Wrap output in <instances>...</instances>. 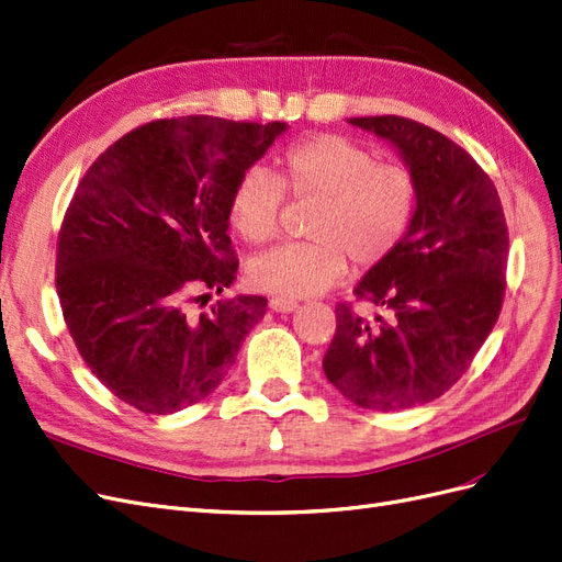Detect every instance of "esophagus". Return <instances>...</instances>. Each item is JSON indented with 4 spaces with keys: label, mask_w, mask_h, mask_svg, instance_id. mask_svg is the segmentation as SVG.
Returning <instances> with one entry per match:
<instances>
[{
    "label": "esophagus",
    "mask_w": 562,
    "mask_h": 562,
    "mask_svg": "<svg viewBox=\"0 0 562 562\" xmlns=\"http://www.w3.org/2000/svg\"><path fill=\"white\" fill-rule=\"evenodd\" d=\"M269 308H272V312H277V314H293V312H297L300 304L293 302V300L272 297V300H269Z\"/></svg>",
    "instance_id": "1"
}]
</instances>
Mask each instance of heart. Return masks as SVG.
<instances>
[{
    "label": "heart",
    "mask_w": 562,
    "mask_h": 562,
    "mask_svg": "<svg viewBox=\"0 0 562 562\" xmlns=\"http://www.w3.org/2000/svg\"><path fill=\"white\" fill-rule=\"evenodd\" d=\"M283 188L300 200H318L308 237L250 260L248 281L281 300L325 293L346 274V256L358 267L389 260L416 221L418 183L409 169L379 165L376 153L339 134H321L290 148L281 177L250 169L229 198V223L248 244L277 235Z\"/></svg>",
    "instance_id": "obj_1"
}]
</instances>
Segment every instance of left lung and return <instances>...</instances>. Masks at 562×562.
I'll return each instance as SVG.
<instances>
[{
  "mask_svg": "<svg viewBox=\"0 0 562 562\" xmlns=\"http://www.w3.org/2000/svg\"><path fill=\"white\" fill-rule=\"evenodd\" d=\"M348 125L395 148L418 183V211L395 254L353 290L381 314L362 318L339 306L323 370L362 409H412L447 393L495 327L507 223L488 173L441 132L402 115H364Z\"/></svg>",
  "mask_w": 562,
  "mask_h": 562,
  "instance_id": "obj_1",
  "label": "left lung"
}]
</instances>
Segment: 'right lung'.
Listing matches in <instances>:
<instances>
[{
	"mask_svg": "<svg viewBox=\"0 0 562 562\" xmlns=\"http://www.w3.org/2000/svg\"><path fill=\"white\" fill-rule=\"evenodd\" d=\"M288 130L183 115L142 125L92 162L57 241V295L81 358L134 409L167 416L214 393L267 300H190L237 279L229 198ZM198 297V302H200Z\"/></svg>",
	"mask_w": 562,
	"mask_h": 562,
	"instance_id": "obj_1",
	"label": "right lung"
}]
</instances>
